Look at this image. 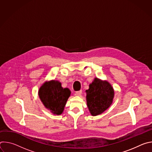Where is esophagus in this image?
<instances>
[{"mask_svg": "<svg viewBox=\"0 0 152 152\" xmlns=\"http://www.w3.org/2000/svg\"><path fill=\"white\" fill-rule=\"evenodd\" d=\"M82 93V90H80V91H76V95L77 96H80Z\"/></svg>", "mask_w": 152, "mask_h": 152, "instance_id": "obj_1", "label": "esophagus"}]
</instances>
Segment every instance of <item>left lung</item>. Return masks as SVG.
<instances>
[{
	"mask_svg": "<svg viewBox=\"0 0 152 152\" xmlns=\"http://www.w3.org/2000/svg\"><path fill=\"white\" fill-rule=\"evenodd\" d=\"M86 91V102L91 114L96 116L103 113L110 106L114 96L112 86L106 81L96 78Z\"/></svg>",
	"mask_w": 152,
	"mask_h": 152,
	"instance_id": "8db88e82",
	"label": "left lung"
}]
</instances>
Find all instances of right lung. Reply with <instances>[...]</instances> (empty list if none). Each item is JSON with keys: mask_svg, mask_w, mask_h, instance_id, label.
Listing matches in <instances>:
<instances>
[{"mask_svg": "<svg viewBox=\"0 0 152 152\" xmlns=\"http://www.w3.org/2000/svg\"><path fill=\"white\" fill-rule=\"evenodd\" d=\"M70 93L69 88H62L61 83L56 80L45 83L38 91L42 103L56 115L62 114Z\"/></svg>", "mask_w": 152, "mask_h": 152, "instance_id": "obj_1", "label": "right lung"}]
</instances>
